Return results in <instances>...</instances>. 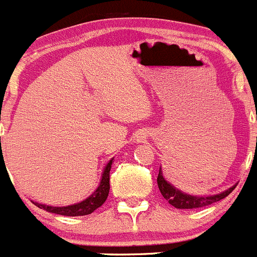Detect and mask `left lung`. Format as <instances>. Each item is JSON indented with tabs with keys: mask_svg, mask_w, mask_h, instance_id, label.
Returning a JSON list of instances; mask_svg holds the SVG:
<instances>
[{
	"mask_svg": "<svg viewBox=\"0 0 257 257\" xmlns=\"http://www.w3.org/2000/svg\"><path fill=\"white\" fill-rule=\"evenodd\" d=\"M158 187L159 189H160V193L163 194V197L165 198L173 207H175V208L178 209H193L209 206V204L214 203V202H218V200L223 199V198H226L227 195L236 188V185H233V187L229 188V189L224 190L223 193H219V194L216 195H209V197H194V195H189L180 192L177 188L173 187L170 183H168L167 180H165V178L163 177V173H161L160 169L158 174Z\"/></svg>",
	"mask_w": 257,
	"mask_h": 257,
	"instance_id": "8db88e82",
	"label": "left lung"
}]
</instances>
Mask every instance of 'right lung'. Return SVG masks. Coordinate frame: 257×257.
Listing matches in <instances>:
<instances>
[{
    "mask_svg": "<svg viewBox=\"0 0 257 257\" xmlns=\"http://www.w3.org/2000/svg\"><path fill=\"white\" fill-rule=\"evenodd\" d=\"M112 160H109V163L107 164L106 168H104V172L102 174L101 183H99V187L97 188L96 192L93 194L88 197L87 199H84L83 202L77 204H73V206H67V207H51V206H44V204L34 203L35 206H38L39 208L45 209L46 212H50V213H57L60 216H69V217H75V216H85V214H90L92 212L96 211L98 207H101L102 204L106 202L107 197H108L109 193V170H111Z\"/></svg>",
    "mask_w": 257,
    "mask_h": 257,
    "instance_id": "add662e5",
    "label": "right lung"
}]
</instances>
